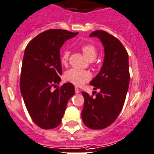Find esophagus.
<instances>
[{
    "label": "esophagus",
    "mask_w": 154,
    "mask_h": 154,
    "mask_svg": "<svg viewBox=\"0 0 154 154\" xmlns=\"http://www.w3.org/2000/svg\"><path fill=\"white\" fill-rule=\"evenodd\" d=\"M80 93V90H79L77 87H75V93Z\"/></svg>",
    "instance_id": "34e87169"
}]
</instances>
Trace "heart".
I'll use <instances>...</instances> for the list:
<instances>
[{
	"mask_svg": "<svg viewBox=\"0 0 154 154\" xmlns=\"http://www.w3.org/2000/svg\"><path fill=\"white\" fill-rule=\"evenodd\" d=\"M82 51L89 61H94L97 56V50L92 44H85L82 46ZM69 57V51L64 50L61 54V61L63 64H67ZM66 80L76 86H82L91 79V74L87 70L72 68L66 71L64 74Z\"/></svg>",
	"mask_w": 154,
	"mask_h": 154,
	"instance_id": "heart-1",
	"label": "heart"
}]
</instances>
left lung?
I'll use <instances>...</instances> for the list:
<instances>
[{"mask_svg":"<svg viewBox=\"0 0 154 154\" xmlns=\"http://www.w3.org/2000/svg\"><path fill=\"white\" fill-rule=\"evenodd\" d=\"M97 37L104 47V61L100 72L90 82L93 90L100 92L93 98L82 92L84 106L82 120L87 127L103 129L114 122L122 109L128 90V54L120 41L103 30L90 35Z\"/></svg>","mask_w":154,"mask_h":154,"instance_id":"obj_1","label":"left lung"}]
</instances>
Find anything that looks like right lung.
Masks as SVG:
<instances>
[{
    "label": "right lung",
    "mask_w": 154,
    "mask_h": 154,
    "mask_svg": "<svg viewBox=\"0 0 154 154\" xmlns=\"http://www.w3.org/2000/svg\"><path fill=\"white\" fill-rule=\"evenodd\" d=\"M78 32L49 29L35 36L27 45L23 59L20 91L32 121L43 129L60 125L67 102L74 94L70 83L51 91L61 82L62 68L60 49L67 39Z\"/></svg>",
    "instance_id": "obj_1"
}]
</instances>
